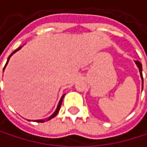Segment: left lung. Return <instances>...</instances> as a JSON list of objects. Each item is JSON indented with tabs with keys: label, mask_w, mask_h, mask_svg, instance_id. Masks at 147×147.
Listing matches in <instances>:
<instances>
[{
	"label": "left lung",
	"mask_w": 147,
	"mask_h": 147,
	"mask_svg": "<svg viewBox=\"0 0 147 147\" xmlns=\"http://www.w3.org/2000/svg\"><path fill=\"white\" fill-rule=\"evenodd\" d=\"M135 64L137 65L139 70H140V76H141V79H142V89H143V76H142V65L139 62V61H135Z\"/></svg>",
	"instance_id": "obj_1"
}]
</instances>
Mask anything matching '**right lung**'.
I'll return each instance as SVG.
<instances>
[{
  "instance_id": "right-lung-1",
  "label": "right lung",
  "mask_w": 147,
  "mask_h": 147,
  "mask_svg": "<svg viewBox=\"0 0 147 147\" xmlns=\"http://www.w3.org/2000/svg\"><path fill=\"white\" fill-rule=\"evenodd\" d=\"M20 48H21V47H18V49H16V50H15L14 52H13V53H12L10 54V56H9V57H8V59H7V63H6V65H5V66H4V69H5V67H6V65H7V64L8 63V60H9V59H10V57H11V56H12V55H13V54L15 52H17V51H18V50H19ZM4 69H3V71H4ZM64 96H65V94H64V95L62 96V98L60 99V100H59V105H58V107H57V109H56V111H54V113H53V114L52 116H50L49 117H47V119H45V120H36L35 122H37V123H43V122H45V121H49L50 119H52V118H53V117H55V116H56V115L58 114V112L59 111V109H60V106H61V104H62V101H63V98H64Z\"/></svg>"
}]
</instances>
